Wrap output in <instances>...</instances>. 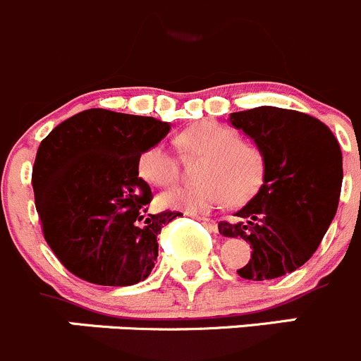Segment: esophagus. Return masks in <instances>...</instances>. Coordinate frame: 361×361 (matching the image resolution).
<instances>
[{"label": "esophagus", "mask_w": 361, "mask_h": 361, "mask_svg": "<svg viewBox=\"0 0 361 361\" xmlns=\"http://www.w3.org/2000/svg\"><path fill=\"white\" fill-rule=\"evenodd\" d=\"M192 217H196V219H198V221H202V223L205 224V226L209 228L210 231H214V233H216V231H217V223H216V221L210 219V217H205V216H192Z\"/></svg>", "instance_id": "esophagus-1"}]
</instances>
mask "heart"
<instances>
[{
	"label": "heart",
	"instance_id": "b5f03b06",
	"mask_svg": "<svg viewBox=\"0 0 361 361\" xmlns=\"http://www.w3.org/2000/svg\"><path fill=\"white\" fill-rule=\"evenodd\" d=\"M177 144L188 154L205 156L196 185H176L158 196L163 209L185 214H205L231 202L251 198L263 180L265 161L256 144L238 138L226 124L202 121L177 137ZM142 179L154 185H170L179 177V161L165 144L145 149L138 159Z\"/></svg>",
	"mask_w": 361,
	"mask_h": 361
}]
</instances>
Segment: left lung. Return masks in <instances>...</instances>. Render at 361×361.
<instances>
[{"instance_id":"1","label":"left lung","mask_w":361,"mask_h":361,"mask_svg":"<svg viewBox=\"0 0 361 361\" xmlns=\"http://www.w3.org/2000/svg\"><path fill=\"white\" fill-rule=\"evenodd\" d=\"M228 121L258 145L265 170L258 192L235 212L237 223H219V233L251 244V259L238 276L277 279L300 269L334 221L341 145L319 119L297 110L258 106Z\"/></svg>"}]
</instances>
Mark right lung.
I'll return each mask as SVG.
<instances>
[{"mask_svg": "<svg viewBox=\"0 0 361 361\" xmlns=\"http://www.w3.org/2000/svg\"><path fill=\"white\" fill-rule=\"evenodd\" d=\"M170 128L154 117L89 109L42 140L33 166L37 210L45 240L71 274L99 286L147 279L158 233L180 214L147 212L152 195L138 177V159Z\"/></svg>", "mask_w": 361, "mask_h": 361, "instance_id": "obj_1", "label": "right lung"}]
</instances>
